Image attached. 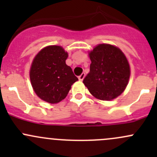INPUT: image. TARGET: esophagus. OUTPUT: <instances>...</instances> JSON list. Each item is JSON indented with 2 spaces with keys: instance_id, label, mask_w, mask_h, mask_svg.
Segmentation results:
<instances>
[{
  "instance_id": "1",
  "label": "esophagus",
  "mask_w": 157,
  "mask_h": 157,
  "mask_svg": "<svg viewBox=\"0 0 157 157\" xmlns=\"http://www.w3.org/2000/svg\"><path fill=\"white\" fill-rule=\"evenodd\" d=\"M84 77H85V74H84V73H82V74H80V76H79L78 78H79V80H83V79H84Z\"/></svg>"
}]
</instances>
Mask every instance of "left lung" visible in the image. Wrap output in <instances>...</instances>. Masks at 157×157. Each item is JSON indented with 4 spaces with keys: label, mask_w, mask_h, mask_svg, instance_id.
Instances as JSON below:
<instances>
[{
    "label": "left lung",
    "mask_w": 157,
    "mask_h": 157,
    "mask_svg": "<svg viewBox=\"0 0 157 157\" xmlns=\"http://www.w3.org/2000/svg\"><path fill=\"white\" fill-rule=\"evenodd\" d=\"M90 73L83 83L101 100H112L125 90L130 77L128 60L119 48L107 44L97 45L90 53Z\"/></svg>",
    "instance_id": "8db88e82"
}]
</instances>
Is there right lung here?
<instances>
[{
  "mask_svg": "<svg viewBox=\"0 0 157 157\" xmlns=\"http://www.w3.org/2000/svg\"><path fill=\"white\" fill-rule=\"evenodd\" d=\"M67 52L57 45L43 48L35 57L30 69V80L35 93L42 100L58 103L67 96L71 85L78 80L66 64Z\"/></svg>",
  "mask_w": 157,
  "mask_h": 157,
  "instance_id": "right-lung-1",
  "label": "right lung"
}]
</instances>
